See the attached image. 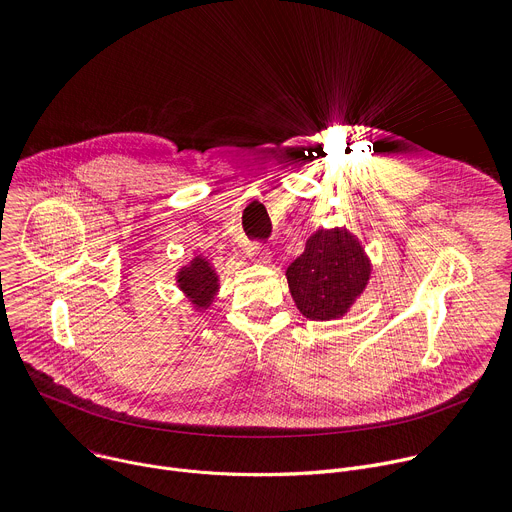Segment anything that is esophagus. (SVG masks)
<instances>
[{
  "instance_id": "1",
  "label": "esophagus",
  "mask_w": 512,
  "mask_h": 512,
  "mask_svg": "<svg viewBox=\"0 0 512 512\" xmlns=\"http://www.w3.org/2000/svg\"><path fill=\"white\" fill-rule=\"evenodd\" d=\"M246 256L256 262H262V264H270V260H272L270 250H264L260 246H246Z\"/></svg>"
}]
</instances>
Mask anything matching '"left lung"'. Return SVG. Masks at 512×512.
Wrapping results in <instances>:
<instances>
[{"label":"left lung","mask_w":512,"mask_h":512,"mask_svg":"<svg viewBox=\"0 0 512 512\" xmlns=\"http://www.w3.org/2000/svg\"><path fill=\"white\" fill-rule=\"evenodd\" d=\"M371 260L347 228H321L306 240L304 252L286 268L296 309L311 321L345 317L371 278Z\"/></svg>","instance_id":"obj_1"}]
</instances>
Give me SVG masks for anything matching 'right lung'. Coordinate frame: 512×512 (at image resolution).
I'll return each mask as SVG.
<instances>
[{
	"label": "right lung",
	"mask_w": 512,
	"mask_h": 512,
	"mask_svg": "<svg viewBox=\"0 0 512 512\" xmlns=\"http://www.w3.org/2000/svg\"><path fill=\"white\" fill-rule=\"evenodd\" d=\"M175 284L193 306V311L206 313L220 292V274L214 264L201 254H195L175 274Z\"/></svg>",
	"instance_id": "obj_1"
}]
</instances>
